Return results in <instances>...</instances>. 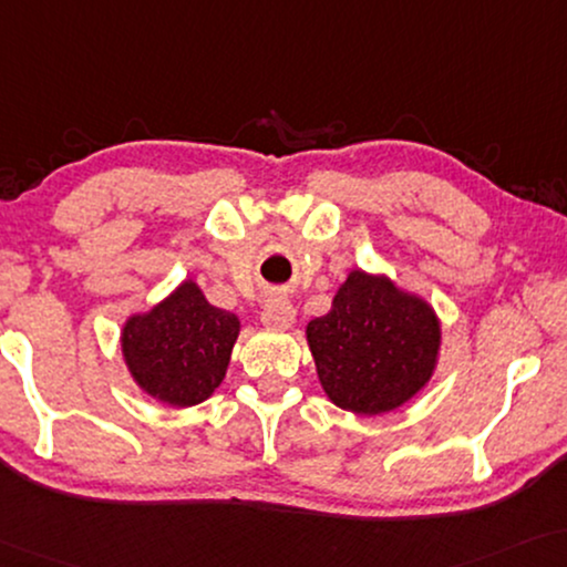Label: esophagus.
Listing matches in <instances>:
<instances>
[{
	"label": "esophagus",
	"instance_id": "34e87169",
	"mask_svg": "<svg viewBox=\"0 0 567 567\" xmlns=\"http://www.w3.org/2000/svg\"><path fill=\"white\" fill-rule=\"evenodd\" d=\"M261 323L272 331H285L295 323V306L287 298H272L265 306V313H261Z\"/></svg>",
	"mask_w": 567,
	"mask_h": 567
}]
</instances>
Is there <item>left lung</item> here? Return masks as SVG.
I'll use <instances>...</instances> for the list:
<instances>
[{"mask_svg":"<svg viewBox=\"0 0 567 567\" xmlns=\"http://www.w3.org/2000/svg\"><path fill=\"white\" fill-rule=\"evenodd\" d=\"M306 337L326 395L339 409L378 416L401 409L432 380L442 329L419 295L354 269Z\"/></svg>","mask_w":567,"mask_h":567,"instance_id":"obj_1","label":"left lung"}]
</instances>
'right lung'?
<instances>
[{"label":"right lung","mask_w":567,"mask_h":567,"mask_svg":"<svg viewBox=\"0 0 567 567\" xmlns=\"http://www.w3.org/2000/svg\"><path fill=\"white\" fill-rule=\"evenodd\" d=\"M241 321L205 300L200 287L185 280L148 313L123 326V357L143 393L166 405L207 401L226 378Z\"/></svg>","instance_id":"add662e5"}]
</instances>
